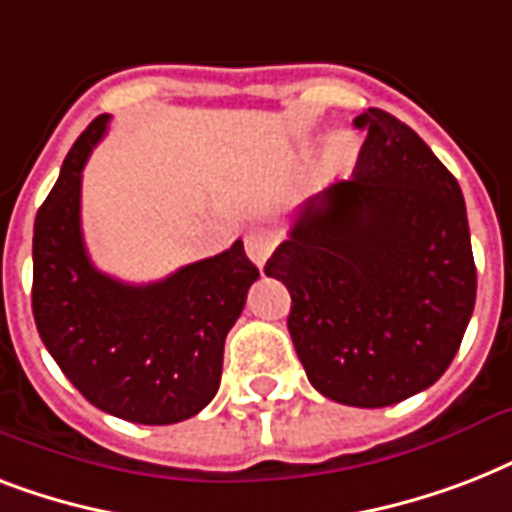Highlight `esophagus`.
<instances>
[{"label":"esophagus","mask_w":512,"mask_h":512,"mask_svg":"<svg viewBox=\"0 0 512 512\" xmlns=\"http://www.w3.org/2000/svg\"><path fill=\"white\" fill-rule=\"evenodd\" d=\"M276 244H279V236H276V231L268 228V225H255V228L247 233V255L252 257V263H255L257 268H263L265 260H268L273 249H276Z\"/></svg>","instance_id":"esophagus-1"}]
</instances>
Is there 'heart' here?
Wrapping results in <instances>:
<instances>
[{
  "instance_id": "1",
  "label": "heart",
  "mask_w": 512,
  "mask_h": 512,
  "mask_svg": "<svg viewBox=\"0 0 512 512\" xmlns=\"http://www.w3.org/2000/svg\"><path fill=\"white\" fill-rule=\"evenodd\" d=\"M358 154H361V140H358L356 132L337 130L327 138V146H324V154H321V164L332 175H342V172H350L356 167Z\"/></svg>"
}]
</instances>
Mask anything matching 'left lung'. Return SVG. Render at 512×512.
<instances>
[{"label":"left lung","instance_id":"8db88e82","mask_svg":"<svg viewBox=\"0 0 512 512\" xmlns=\"http://www.w3.org/2000/svg\"><path fill=\"white\" fill-rule=\"evenodd\" d=\"M350 180L313 196L265 276L292 295L287 327L308 380L380 409L449 369L476 305L460 183L396 116L369 108Z\"/></svg>","mask_w":512,"mask_h":512}]
</instances>
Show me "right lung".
<instances>
[{"label":"right lung","instance_id":"add662e5","mask_svg":"<svg viewBox=\"0 0 512 512\" xmlns=\"http://www.w3.org/2000/svg\"><path fill=\"white\" fill-rule=\"evenodd\" d=\"M108 119L76 138L36 212L31 308L50 356L92 406L138 425H172L215 398L225 335L260 271L241 241L154 284L98 271L82 239V170Z\"/></svg>","mask_w":512,"mask_h":512}]
</instances>
